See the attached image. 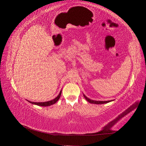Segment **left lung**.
Returning <instances> with one entry per match:
<instances>
[{
    "mask_svg": "<svg viewBox=\"0 0 146 146\" xmlns=\"http://www.w3.org/2000/svg\"><path fill=\"white\" fill-rule=\"evenodd\" d=\"M83 96H84V97H85V98L86 99V100H87L88 102H90V103H91V104H104L108 103V102H110L111 101V100H108V101H97V100H90V98L86 97L85 95H83Z\"/></svg>",
    "mask_w": 146,
    "mask_h": 146,
    "instance_id": "8db88e82",
    "label": "left lung"
}]
</instances>
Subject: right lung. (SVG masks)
I'll return each instance as SVG.
<instances>
[{"instance_id": "right-lung-1", "label": "right lung", "mask_w": 146, "mask_h": 146, "mask_svg": "<svg viewBox=\"0 0 146 146\" xmlns=\"http://www.w3.org/2000/svg\"><path fill=\"white\" fill-rule=\"evenodd\" d=\"M61 94V91L60 92V94H59V95L57 96V97H56L54 99H53V100L48 101V102H30V101H28V102H30L31 104L38 105V106H42V107L50 106V105H51L54 104L56 102L59 100V99H60Z\"/></svg>"}]
</instances>
